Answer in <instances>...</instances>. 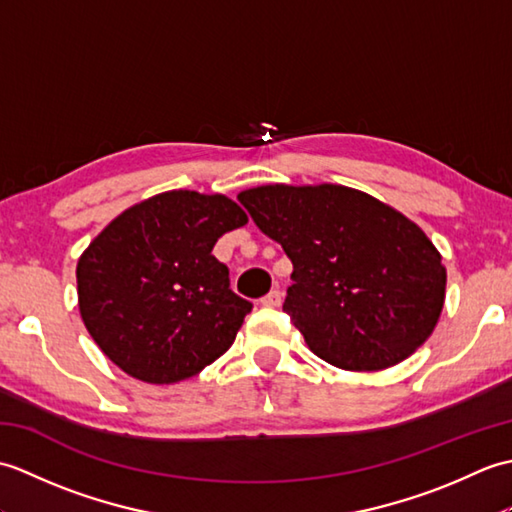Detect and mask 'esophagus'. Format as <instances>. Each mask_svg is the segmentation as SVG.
I'll use <instances>...</instances> for the list:
<instances>
[{
    "mask_svg": "<svg viewBox=\"0 0 512 512\" xmlns=\"http://www.w3.org/2000/svg\"><path fill=\"white\" fill-rule=\"evenodd\" d=\"M264 308H279L281 306V292L279 290H270L268 295L262 299Z\"/></svg>",
    "mask_w": 512,
    "mask_h": 512,
    "instance_id": "1",
    "label": "esophagus"
}]
</instances>
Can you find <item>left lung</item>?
<instances>
[{
    "label": "left lung",
    "instance_id": "obj_1",
    "mask_svg": "<svg viewBox=\"0 0 512 512\" xmlns=\"http://www.w3.org/2000/svg\"><path fill=\"white\" fill-rule=\"evenodd\" d=\"M237 200L290 257L284 310L325 363L387 369L436 330L447 268L394 206L343 184H264Z\"/></svg>",
    "mask_w": 512,
    "mask_h": 512
}]
</instances>
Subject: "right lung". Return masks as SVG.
Returning a JSON list of instances; mask_svg holds the SVG:
<instances>
[{"instance_id":"obj_1","label":"right lung","mask_w":512,"mask_h":512,"mask_svg":"<svg viewBox=\"0 0 512 512\" xmlns=\"http://www.w3.org/2000/svg\"><path fill=\"white\" fill-rule=\"evenodd\" d=\"M246 222L226 195L187 189L114 217L76 264L79 312L101 352L151 385L180 383L217 361L253 306L228 288V268L211 250Z\"/></svg>"}]
</instances>
